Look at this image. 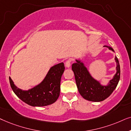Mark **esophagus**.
Listing matches in <instances>:
<instances>
[{
  "label": "esophagus",
  "instance_id": "obj_1",
  "mask_svg": "<svg viewBox=\"0 0 131 131\" xmlns=\"http://www.w3.org/2000/svg\"><path fill=\"white\" fill-rule=\"evenodd\" d=\"M71 60L70 59H69V60H67L65 62V67L67 68H69L71 67Z\"/></svg>",
  "mask_w": 131,
  "mask_h": 131
}]
</instances>
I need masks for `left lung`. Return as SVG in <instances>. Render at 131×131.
I'll return each instance as SVG.
<instances>
[{"mask_svg":"<svg viewBox=\"0 0 131 131\" xmlns=\"http://www.w3.org/2000/svg\"><path fill=\"white\" fill-rule=\"evenodd\" d=\"M104 47L114 52L110 47L107 45ZM115 60L117 64L116 74L109 81L108 84L103 86L92 77L81 60L76 59V63L72 64V69L74 73L78 92L84 99L93 102H101L107 99L113 93L117 86L120 77V64L116 56Z\"/></svg>","mask_w":131,"mask_h":131,"instance_id":"left-lung-1","label":"left lung"}]
</instances>
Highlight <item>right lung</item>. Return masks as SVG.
<instances>
[{
	"instance_id": "add662e5",
	"label": "right lung",
	"mask_w": 131,
	"mask_h": 131,
	"mask_svg": "<svg viewBox=\"0 0 131 131\" xmlns=\"http://www.w3.org/2000/svg\"><path fill=\"white\" fill-rule=\"evenodd\" d=\"M64 71L63 63L56 64L50 69L41 83L28 90L18 88L11 77L9 79L13 92L21 100L33 107H43L53 104L58 99L61 77Z\"/></svg>"
}]
</instances>
